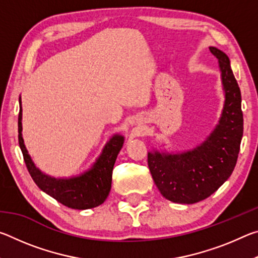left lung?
<instances>
[{
	"label": "left lung",
	"mask_w": 258,
	"mask_h": 258,
	"mask_svg": "<svg viewBox=\"0 0 258 258\" xmlns=\"http://www.w3.org/2000/svg\"><path fill=\"white\" fill-rule=\"evenodd\" d=\"M218 59L225 93L220 121L211 135L194 149L181 154H148L155 184L166 199L195 204L206 199L228 180L237 164L243 133L241 93L224 52L209 47Z\"/></svg>",
	"instance_id": "obj_1"
}]
</instances>
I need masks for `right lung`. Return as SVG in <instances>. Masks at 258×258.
Masks as SVG:
<instances>
[{
    "label": "right lung",
    "instance_id": "1",
    "mask_svg": "<svg viewBox=\"0 0 258 258\" xmlns=\"http://www.w3.org/2000/svg\"><path fill=\"white\" fill-rule=\"evenodd\" d=\"M19 116H18V140L20 149L23 151L25 164L30 176L42 191L54 198L56 202L73 209H89L101 205L107 199L111 189L112 168L115 165L117 155L123 147L124 137L113 135L104 146L102 154L89 171L80 176L71 178H55L46 175L38 169L33 163L32 158L26 149L23 134V109L21 98H19Z\"/></svg>",
    "mask_w": 258,
    "mask_h": 258
}]
</instances>
